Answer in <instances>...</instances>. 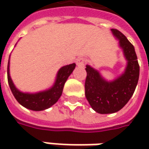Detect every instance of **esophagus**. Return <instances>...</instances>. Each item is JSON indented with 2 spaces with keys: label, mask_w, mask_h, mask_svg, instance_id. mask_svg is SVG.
<instances>
[{
  "label": "esophagus",
  "mask_w": 149,
  "mask_h": 149,
  "mask_svg": "<svg viewBox=\"0 0 149 149\" xmlns=\"http://www.w3.org/2000/svg\"><path fill=\"white\" fill-rule=\"evenodd\" d=\"M86 64V60L84 58H79L77 60H76V65L79 67H84Z\"/></svg>",
  "instance_id": "obj_1"
}]
</instances>
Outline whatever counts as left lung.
<instances>
[{"label": "left lung", "instance_id": "left-lung-1", "mask_svg": "<svg viewBox=\"0 0 149 149\" xmlns=\"http://www.w3.org/2000/svg\"><path fill=\"white\" fill-rule=\"evenodd\" d=\"M119 40V45L128 61L123 74L111 82L106 81L98 70L86 65L85 97L92 109L99 113H113L120 110L134 95L139 78V65L134 45L123 33L111 30Z\"/></svg>", "mask_w": 149, "mask_h": 149}]
</instances>
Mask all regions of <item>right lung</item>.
<instances>
[{
  "label": "right lung",
  "instance_id": "obj_1",
  "mask_svg": "<svg viewBox=\"0 0 149 149\" xmlns=\"http://www.w3.org/2000/svg\"><path fill=\"white\" fill-rule=\"evenodd\" d=\"M9 65H10V61H8V65H7V79H8L9 86L10 88L12 94L19 104L24 106L26 109H29L34 111L45 110L51 107L58 101L62 95L65 83L75 68L74 63L61 67L60 70L58 71L54 84L50 89L45 91L39 92L36 94H28V93L20 92L15 88L10 76Z\"/></svg>",
  "mask_w": 149,
  "mask_h": 149
}]
</instances>
